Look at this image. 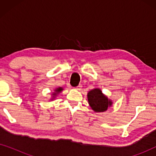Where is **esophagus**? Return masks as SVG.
Wrapping results in <instances>:
<instances>
[{
    "instance_id": "esophagus-1",
    "label": "esophagus",
    "mask_w": 156,
    "mask_h": 156,
    "mask_svg": "<svg viewBox=\"0 0 156 156\" xmlns=\"http://www.w3.org/2000/svg\"><path fill=\"white\" fill-rule=\"evenodd\" d=\"M82 84H80V85H79V86L75 87V88H74V89H76V90H81V89H82Z\"/></svg>"
}]
</instances>
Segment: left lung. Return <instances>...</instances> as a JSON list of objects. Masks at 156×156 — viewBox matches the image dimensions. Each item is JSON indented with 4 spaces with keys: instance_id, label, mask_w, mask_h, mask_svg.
Masks as SVG:
<instances>
[{
    "instance_id": "left-lung-1",
    "label": "left lung",
    "mask_w": 156,
    "mask_h": 156,
    "mask_svg": "<svg viewBox=\"0 0 156 156\" xmlns=\"http://www.w3.org/2000/svg\"><path fill=\"white\" fill-rule=\"evenodd\" d=\"M89 106L95 112H104L112 105V101L102 93L100 89H94L87 94Z\"/></svg>"
}]
</instances>
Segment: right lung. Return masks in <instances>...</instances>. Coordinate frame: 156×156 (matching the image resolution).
Here are the masks:
<instances>
[{"instance_id":"1","label":"right lung","mask_w":156,"mask_h":156,"mask_svg":"<svg viewBox=\"0 0 156 156\" xmlns=\"http://www.w3.org/2000/svg\"><path fill=\"white\" fill-rule=\"evenodd\" d=\"M62 90H63V89L62 88V87H58V88H57L56 89H55V92L52 93V100L55 99V97H57V94H58L59 93H60Z\"/></svg>"}]
</instances>
